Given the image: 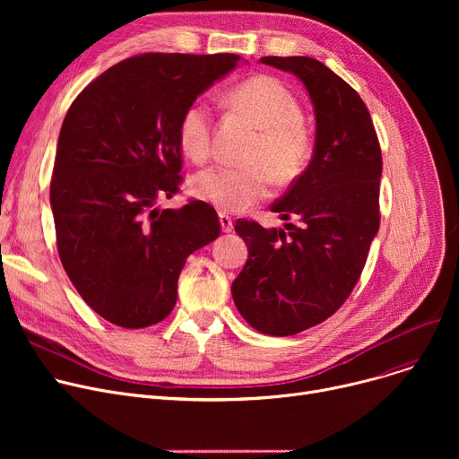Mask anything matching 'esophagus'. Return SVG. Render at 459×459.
Wrapping results in <instances>:
<instances>
[{
    "label": "esophagus",
    "mask_w": 459,
    "mask_h": 459,
    "mask_svg": "<svg viewBox=\"0 0 459 459\" xmlns=\"http://www.w3.org/2000/svg\"><path fill=\"white\" fill-rule=\"evenodd\" d=\"M220 223H221V229L223 232H232V217L227 215V213H220Z\"/></svg>",
    "instance_id": "esophagus-1"
}]
</instances>
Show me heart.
<instances>
[{
    "mask_svg": "<svg viewBox=\"0 0 459 459\" xmlns=\"http://www.w3.org/2000/svg\"><path fill=\"white\" fill-rule=\"evenodd\" d=\"M230 102L260 130L249 152V161L255 165H210L193 177L191 191L217 210L242 212L268 197L270 170L281 182L303 171L310 139L301 126L303 111L298 99L277 78L255 76L242 82L230 91ZM210 106L203 100L191 102L178 120L180 151L193 161H203L210 152Z\"/></svg>",
    "mask_w": 459,
    "mask_h": 459,
    "instance_id": "1",
    "label": "heart"
}]
</instances>
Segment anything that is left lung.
I'll use <instances>...</instances> for the list:
<instances>
[{"instance_id":"1","label":"left lung","mask_w":459,"mask_h":459,"mask_svg":"<svg viewBox=\"0 0 459 459\" xmlns=\"http://www.w3.org/2000/svg\"><path fill=\"white\" fill-rule=\"evenodd\" d=\"M305 85L315 108V151L272 204L282 229L238 220L247 262L230 292L256 331L288 336L322 324L348 299L379 230L381 151L360 96L312 57H262Z\"/></svg>"}]
</instances>
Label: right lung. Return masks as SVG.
I'll return each instance as SVG.
<instances>
[{"label":"right lung","instance_id":"1","mask_svg":"<svg viewBox=\"0 0 459 459\" xmlns=\"http://www.w3.org/2000/svg\"><path fill=\"white\" fill-rule=\"evenodd\" d=\"M239 61L135 56L91 82L66 111L50 186L57 251L83 301L118 327L161 322L186 258L221 232L203 201L177 210L156 203L182 180L184 109Z\"/></svg>","mask_w":459,"mask_h":459}]
</instances>
